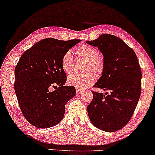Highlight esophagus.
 <instances>
[{"instance_id": "34e87169", "label": "esophagus", "mask_w": 155, "mask_h": 155, "mask_svg": "<svg viewBox=\"0 0 155 155\" xmlns=\"http://www.w3.org/2000/svg\"><path fill=\"white\" fill-rule=\"evenodd\" d=\"M82 92V90L80 89H78V88H77L76 89V93H77V94H80V93Z\"/></svg>"}]
</instances>
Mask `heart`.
Here are the masks:
<instances>
[{"label":"heart","instance_id":"1","mask_svg":"<svg viewBox=\"0 0 155 155\" xmlns=\"http://www.w3.org/2000/svg\"><path fill=\"white\" fill-rule=\"evenodd\" d=\"M78 58L87 61L86 71H94L97 75H101L104 68V62L101 56L97 54L95 48L84 45L78 48L76 51ZM61 66L66 74H70L73 71V59L71 51L64 54L61 59ZM96 80V75L93 71H89L84 74H74L70 75L67 79L68 84L78 89L89 87Z\"/></svg>","mask_w":155,"mask_h":155}]
</instances>
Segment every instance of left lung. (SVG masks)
I'll list each match as a JSON object with an SVG mask.
<instances>
[{
	"label": "left lung",
	"mask_w": 155,
	"mask_h": 155,
	"mask_svg": "<svg viewBox=\"0 0 155 155\" xmlns=\"http://www.w3.org/2000/svg\"><path fill=\"white\" fill-rule=\"evenodd\" d=\"M87 43L97 47L104 57L103 71L94 87L111 91L109 95L92 91L94 98L87 106L88 115L95 127L115 132L129 122L139 102L141 68L134 51L114 35L104 34Z\"/></svg>",
	"instance_id": "left-lung-1"
}]
</instances>
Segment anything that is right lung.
I'll use <instances>...</instances> for the list:
<instances>
[{
    "label": "right lung",
    "instance_id": "obj_1",
    "mask_svg": "<svg viewBox=\"0 0 155 155\" xmlns=\"http://www.w3.org/2000/svg\"><path fill=\"white\" fill-rule=\"evenodd\" d=\"M80 41L47 38L21 55L14 70V90L21 111L31 125L48 128L62 120L66 104L76 90L73 86H64L66 75L61 59ZM52 86L56 90L51 91Z\"/></svg>",
    "mask_w": 155,
    "mask_h": 155
}]
</instances>
